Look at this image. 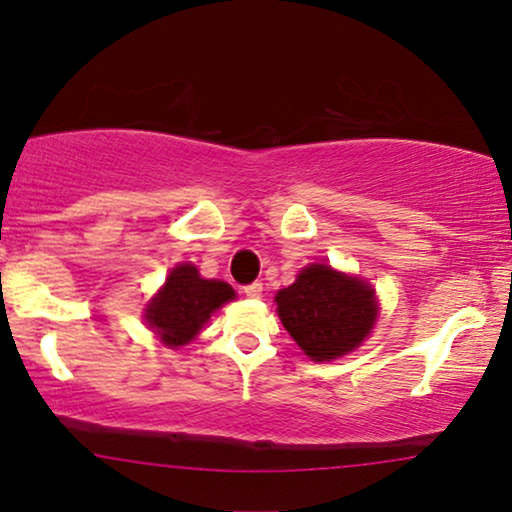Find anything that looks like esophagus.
Segmentation results:
<instances>
[{
    "instance_id": "obj_1",
    "label": "esophagus",
    "mask_w": 512,
    "mask_h": 512,
    "mask_svg": "<svg viewBox=\"0 0 512 512\" xmlns=\"http://www.w3.org/2000/svg\"><path fill=\"white\" fill-rule=\"evenodd\" d=\"M261 293H263L261 282H251V284L244 286V296H247V298H261Z\"/></svg>"
}]
</instances>
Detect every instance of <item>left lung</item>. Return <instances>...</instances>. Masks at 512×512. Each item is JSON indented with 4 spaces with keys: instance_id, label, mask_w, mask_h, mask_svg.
I'll use <instances>...</instances> for the list:
<instances>
[{
    "instance_id": "8db88e82",
    "label": "left lung",
    "mask_w": 512,
    "mask_h": 512,
    "mask_svg": "<svg viewBox=\"0 0 512 512\" xmlns=\"http://www.w3.org/2000/svg\"><path fill=\"white\" fill-rule=\"evenodd\" d=\"M275 303L284 328L312 361L354 352L380 310L373 286L326 263L300 270L296 282L277 291Z\"/></svg>"
}]
</instances>
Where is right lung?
<instances>
[{"label":"right lung","instance_id":"obj_1","mask_svg":"<svg viewBox=\"0 0 512 512\" xmlns=\"http://www.w3.org/2000/svg\"><path fill=\"white\" fill-rule=\"evenodd\" d=\"M235 298L233 286L221 279H205L191 263H179L167 275L163 289L149 300L144 319L163 345H188L212 312Z\"/></svg>","mask_w":512,"mask_h":512}]
</instances>
